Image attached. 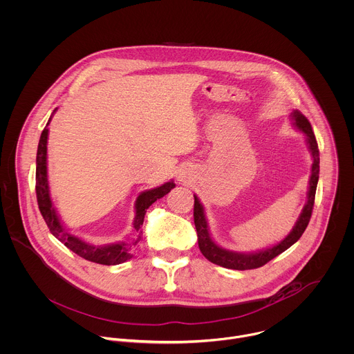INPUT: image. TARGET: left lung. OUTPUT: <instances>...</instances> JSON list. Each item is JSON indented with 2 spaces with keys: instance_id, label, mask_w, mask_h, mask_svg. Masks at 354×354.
<instances>
[{
  "instance_id": "1",
  "label": "left lung",
  "mask_w": 354,
  "mask_h": 354,
  "mask_svg": "<svg viewBox=\"0 0 354 354\" xmlns=\"http://www.w3.org/2000/svg\"><path fill=\"white\" fill-rule=\"evenodd\" d=\"M291 117L294 120V124L299 131H302L306 135V143L309 146V151L313 158L312 164V175L309 180V193H308V201L302 209V214L299 219L297 221L294 229L291 233L279 244L274 247L258 251V252H234L225 250L215 244V241L211 239L209 232H208V223L205 219L204 214V207L198 201L197 196H194V225L197 230V237H198V248L201 254L212 263L219 265L226 269H233V270H250V269H257L263 265H266L269 261L274 259L277 255L288 250L291 245H294L304 232L306 230L309 221L312 218V211L315 205V197H316V189H317V182H319V174H320V151L317 146V140L315 136V132L312 129V125L309 120L298 110H294L291 113Z\"/></svg>"
}]
</instances>
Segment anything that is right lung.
I'll return each mask as SVG.
<instances>
[{
	"label": "right lung",
	"instance_id": "right-lung-1",
	"mask_svg": "<svg viewBox=\"0 0 354 354\" xmlns=\"http://www.w3.org/2000/svg\"><path fill=\"white\" fill-rule=\"evenodd\" d=\"M50 121V118H49ZM48 121V124H49ZM46 124V125H48ZM46 143H48V128L45 127L38 149H37V168H35V193H37V203L39 212L49 229V232L62 243L64 244L70 251L77 254L78 257L93 262L99 265H120L122 262H127L131 259L140 247L142 241V225L145 219L146 209L158 198L164 197L171 192V189L175 187L174 180H169L156 189L142 192L135 203V219H133V227L136 230V234L128 240V241H120L115 244L109 245H91L78 237L70 234L63 225L60 223V219L56 214V209L52 205L50 196H49V187H48V175H46Z\"/></svg>",
	"mask_w": 354,
	"mask_h": 354
}]
</instances>
